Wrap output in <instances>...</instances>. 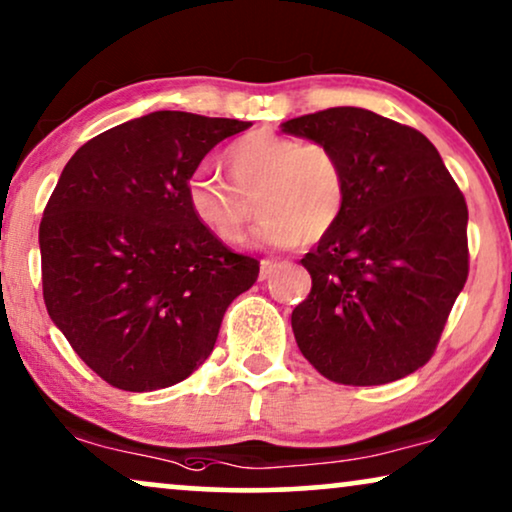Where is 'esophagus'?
<instances>
[{"mask_svg":"<svg viewBox=\"0 0 512 512\" xmlns=\"http://www.w3.org/2000/svg\"><path fill=\"white\" fill-rule=\"evenodd\" d=\"M276 266V259H262V264H259V280L271 278V273H276Z\"/></svg>","mask_w":512,"mask_h":512,"instance_id":"34e87169","label":"esophagus"}]
</instances>
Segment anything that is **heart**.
Listing matches in <instances>:
<instances>
[{
	"instance_id": "b5f03b06",
	"label": "heart",
	"mask_w": 512,
	"mask_h": 512,
	"mask_svg": "<svg viewBox=\"0 0 512 512\" xmlns=\"http://www.w3.org/2000/svg\"><path fill=\"white\" fill-rule=\"evenodd\" d=\"M222 167L234 187L199 171L185 185V201L192 218L225 243L246 239L255 197L264 215L259 241L276 248L322 241L348 206V171L327 143L255 129L229 143Z\"/></svg>"
}]
</instances>
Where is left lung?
I'll list each match as a JSON object with an SVG mask.
<instances>
[{
  "label": "left lung",
  "mask_w": 512,
  "mask_h": 512,
  "mask_svg": "<svg viewBox=\"0 0 512 512\" xmlns=\"http://www.w3.org/2000/svg\"><path fill=\"white\" fill-rule=\"evenodd\" d=\"M283 132L327 143L348 171V206L306 253L311 294L292 311L308 362L341 385L399 380L436 352L469 278V208L427 136L338 106Z\"/></svg>",
  "instance_id": "1"
}]
</instances>
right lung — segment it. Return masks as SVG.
Instances as JSON below:
<instances>
[{
  "label": "right lung",
  "mask_w": 512,
  "mask_h": 512,
  "mask_svg": "<svg viewBox=\"0 0 512 512\" xmlns=\"http://www.w3.org/2000/svg\"><path fill=\"white\" fill-rule=\"evenodd\" d=\"M250 122L155 111L74 153L39 225L50 320L99 378L125 392L181 383L259 276L192 218L185 185L208 150Z\"/></svg>",
  "instance_id": "obj_1"
}]
</instances>
